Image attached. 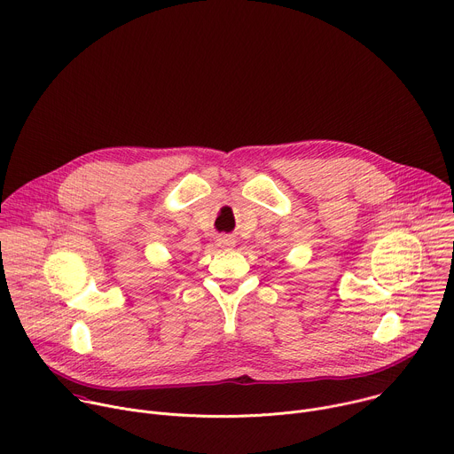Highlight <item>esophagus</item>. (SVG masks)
Instances as JSON below:
<instances>
[{"mask_svg": "<svg viewBox=\"0 0 454 454\" xmlns=\"http://www.w3.org/2000/svg\"><path fill=\"white\" fill-rule=\"evenodd\" d=\"M219 246H223V247H233V246H235V240H233L231 237H221V239H219Z\"/></svg>", "mask_w": 454, "mask_h": 454, "instance_id": "34e87169", "label": "esophagus"}]
</instances>
